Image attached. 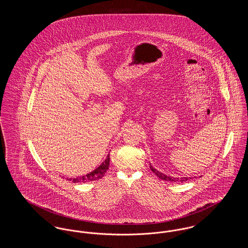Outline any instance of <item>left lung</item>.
<instances>
[{
    "label": "left lung",
    "mask_w": 248,
    "mask_h": 248,
    "mask_svg": "<svg viewBox=\"0 0 248 248\" xmlns=\"http://www.w3.org/2000/svg\"><path fill=\"white\" fill-rule=\"evenodd\" d=\"M150 168H151V170L154 172V174L157 176V177H159V178H161V179H163V180H165V181H171V182H183V181H186V180H188L189 179V177H170V176H167V175H165V174H163V173H161V172H159L158 170H156L155 168H154L153 165H150ZM191 177H189V179H190Z\"/></svg>",
    "instance_id": "left-lung-1"
}]
</instances>
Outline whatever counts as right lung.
<instances>
[{
  "label": "right lung",
  "instance_id": "add662e5",
  "mask_svg": "<svg viewBox=\"0 0 248 248\" xmlns=\"http://www.w3.org/2000/svg\"><path fill=\"white\" fill-rule=\"evenodd\" d=\"M108 165H109V154L107 155V158L105 159V161L99 165L97 168H95L94 170H93L92 172L82 176V177H75V178H70V180H71L72 182L74 183H77V182H80V183H84V182H89V181H94V180H97V179H100L101 177H103L105 175V173L107 172V170L108 169ZM69 180V178H67Z\"/></svg>",
  "mask_w": 248,
  "mask_h": 248
}]
</instances>
